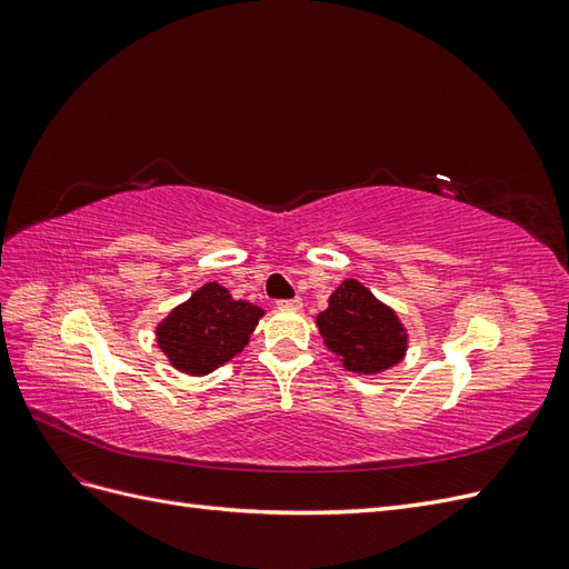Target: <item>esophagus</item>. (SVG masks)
Returning a JSON list of instances; mask_svg holds the SVG:
<instances>
[{
  "label": "esophagus",
  "instance_id": "esophagus-1",
  "mask_svg": "<svg viewBox=\"0 0 569 569\" xmlns=\"http://www.w3.org/2000/svg\"><path fill=\"white\" fill-rule=\"evenodd\" d=\"M301 299L299 297H295V299H282V301H278V306L280 308H291V311H299V308H301Z\"/></svg>",
  "mask_w": 569,
  "mask_h": 569
}]
</instances>
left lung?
<instances>
[{
    "instance_id": "left-lung-1",
    "label": "left lung",
    "mask_w": 569,
    "mask_h": 569,
    "mask_svg": "<svg viewBox=\"0 0 569 569\" xmlns=\"http://www.w3.org/2000/svg\"><path fill=\"white\" fill-rule=\"evenodd\" d=\"M316 322L325 347L339 356L343 368L358 375L389 370L401 363L408 349L399 316L358 280H343Z\"/></svg>"
}]
</instances>
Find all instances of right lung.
Returning <instances> with one entry per match:
<instances>
[{
	"label": "right lung",
	"instance_id": "obj_1",
	"mask_svg": "<svg viewBox=\"0 0 569 569\" xmlns=\"http://www.w3.org/2000/svg\"><path fill=\"white\" fill-rule=\"evenodd\" d=\"M263 308L234 301L226 287L206 282L157 327V343L170 366L187 375H209L242 351Z\"/></svg>",
	"mask_w": 569,
	"mask_h": 569
}]
</instances>
